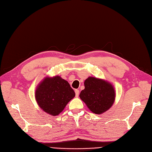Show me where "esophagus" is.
Masks as SVG:
<instances>
[{
    "mask_svg": "<svg viewBox=\"0 0 152 152\" xmlns=\"http://www.w3.org/2000/svg\"><path fill=\"white\" fill-rule=\"evenodd\" d=\"M80 93V91L78 89H75V94H76V96L77 97L78 95H79Z\"/></svg>",
    "mask_w": 152,
    "mask_h": 152,
    "instance_id": "esophagus-1",
    "label": "esophagus"
}]
</instances>
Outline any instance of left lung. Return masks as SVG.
<instances>
[{"label": "left lung", "instance_id": "1", "mask_svg": "<svg viewBox=\"0 0 152 152\" xmlns=\"http://www.w3.org/2000/svg\"><path fill=\"white\" fill-rule=\"evenodd\" d=\"M84 85L85 89L81 91L80 98L93 113H104L113 104L116 92L110 82L89 76Z\"/></svg>", "mask_w": 152, "mask_h": 152}]
</instances>
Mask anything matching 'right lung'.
Instances as JSON below:
<instances>
[{"instance_id":"1","label":"right lung","mask_w":152,"mask_h":152,"mask_svg":"<svg viewBox=\"0 0 152 152\" xmlns=\"http://www.w3.org/2000/svg\"><path fill=\"white\" fill-rule=\"evenodd\" d=\"M75 96L69 83L59 76L45 77L35 91L37 104L44 112L57 116Z\"/></svg>"}]
</instances>
